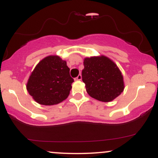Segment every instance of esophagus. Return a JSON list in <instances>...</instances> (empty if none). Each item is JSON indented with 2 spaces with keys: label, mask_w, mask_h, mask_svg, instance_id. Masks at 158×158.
Here are the masks:
<instances>
[{
  "label": "esophagus",
  "mask_w": 158,
  "mask_h": 158,
  "mask_svg": "<svg viewBox=\"0 0 158 158\" xmlns=\"http://www.w3.org/2000/svg\"><path fill=\"white\" fill-rule=\"evenodd\" d=\"M76 80H78V81H80V80H81V76L80 75V74H79V76H78V77L76 78Z\"/></svg>",
  "instance_id": "esophagus-1"
}]
</instances>
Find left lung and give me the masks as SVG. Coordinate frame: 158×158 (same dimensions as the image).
<instances>
[{
    "mask_svg": "<svg viewBox=\"0 0 158 158\" xmlns=\"http://www.w3.org/2000/svg\"><path fill=\"white\" fill-rule=\"evenodd\" d=\"M81 72L86 91L101 102L113 101L125 88L123 76L117 65L105 56L85 58Z\"/></svg>",
    "mask_w": 158,
    "mask_h": 158,
    "instance_id": "8db88e82",
    "label": "left lung"
}]
</instances>
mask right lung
I'll list each match as a JSON object with an SVG mask.
<instances>
[{"label": "right lung", "instance_id": "right-lung-1", "mask_svg": "<svg viewBox=\"0 0 158 158\" xmlns=\"http://www.w3.org/2000/svg\"><path fill=\"white\" fill-rule=\"evenodd\" d=\"M73 81L66 61L59 56H48L36 65L26 87L36 102L44 106H53L68 97Z\"/></svg>", "mask_w": 158, "mask_h": 158}]
</instances>
